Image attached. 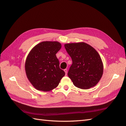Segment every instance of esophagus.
I'll return each instance as SVG.
<instances>
[{"mask_svg": "<svg viewBox=\"0 0 126 126\" xmlns=\"http://www.w3.org/2000/svg\"><path fill=\"white\" fill-rule=\"evenodd\" d=\"M64 72H65L66 75H67V69H64Z\"/></svg>", "mask_w": 126, "mask_h": 126, "instance_id": "34e87169", "label": "esophagus"}]
</instances>
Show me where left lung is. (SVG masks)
<instances>
[{
    "instance_id": "left-lung-1",
    "label": "left lung",
    "mask_w": 126,
    "mask_h": 126,
    "mask_svg": "<svg viewBox=\"0 0 126 126\" xmlns=\"http://www.w3.org/2000/svg\"><path fill=\"white\" fill-rule=\"evenodd\" d=\"M64 46L72 61L68 76L74 85L82 89L96 86L104 71L103 63L98 52L83 42L66 44Z\"/></svg>"
}]
</instances>
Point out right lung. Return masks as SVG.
<instances>
[{
	"label": "right lung",
	"instance_id": "obj_1",
	"mask_svg": "<svg viewBox=\"0 0 126 126\" xmlns=\"http://www.w3.org/2000/svg\"><path fill=\"white\" fill-rule=\"evenodd\" d=\"M62 48L58 41H43L36 45L28 55L25 71L29 81L38 90L49 91L58 86L65 75L59 67L56 54Z\"/></svg>",
	"mask_w": 126,
	"mask_h": 126
}]
</instances>
